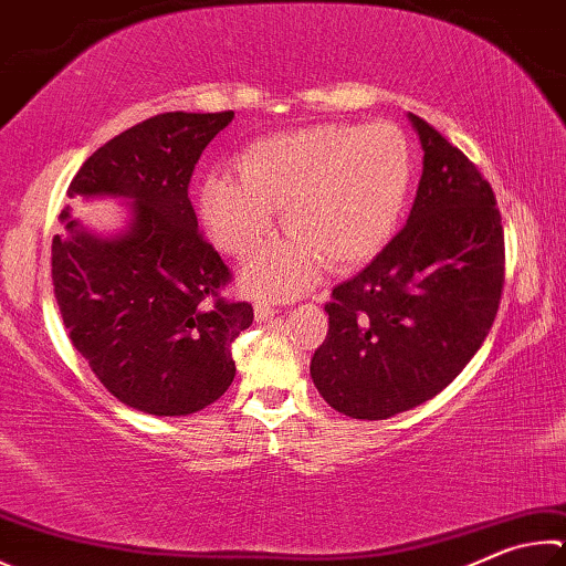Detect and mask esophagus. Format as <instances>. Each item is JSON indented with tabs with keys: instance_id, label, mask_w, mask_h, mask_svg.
<instances>
[{
	"instance_id": "34e87169",
	"label": "esophagus",
	"mask_w": 566,
	"mask_h": 566,
	"mask_svg": "<svg viewBox=\"0 0 566 566\" xmlns=\"http://www.w3.org/2000/svg\"><path fill=\"white\" fill-rule=\"evenodd\" d=\"M274 314H276L274 302H270V300H260V302H256V306H254L256 322H266V318L274 316Z\"/></svg>"
}]
</instances>
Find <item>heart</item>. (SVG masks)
Listing matches in <instances>:
<instances>
[{"label": "heart", "mask_w": 566, "mask_h": 566, "mask_svg": "<svg viewBox=\"0 0 566 566\" xmlns=\"http://www.w3.org/2000/svg\"><path fill=\"white\" fill-rule=\"evenodd\" d=\"M240 178L210 176L202 218L224 252L248 256L274 230V208L290 238L244 270L264 294H296L324 262L364 264L386 248L413 180V148L396 123H322L256 140L242 153Z\"/></svg>", "instance_id": "obj_1"}]
</instances>
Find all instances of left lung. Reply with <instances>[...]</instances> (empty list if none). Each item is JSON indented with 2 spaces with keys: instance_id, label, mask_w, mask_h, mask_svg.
I'll return each mask as SVG.
<instances>
[{
  "instance_id": "1",
  "label": "left lung",
  "mask_w": 566,
  "mask_h": 566,
  "mask_svg": "<svg viewBox=\"0 0 566 566\" xmlns=\"http://www.w3.org/2000/svg\"><path fill=\"white\" fill-rule=\"evenodd\" d=\"M408 118L423 146L413 210L361 272L334 286L310 366L326 403L361 420L403 413L453 381L485 342L505 284L492 185L430 123Z\"/></svg>"
}]
</instances>
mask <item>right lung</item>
<instances>
[{
	"instance_id": "add662e5",
	"label": "right lung",
	"mask_w": 566,
	"mask_h": 566,
	"mask_svg": "<svg viewBox=\"0 0 566 566\" xmlns=\"http://www.w3.org/2000/svg\"><path fill=\"white\" fill-rule=\"evenodd\" d=\"M234 118L160 113L111 138L66 195L133 200L118 238H96L61 212L51 280L71 344L108 394L150 416H190L234 378L232 342L252 324L250 302L220 294L230 266L198 230L188 185L195 163Z\"/></svg>"
}]
</instances>
